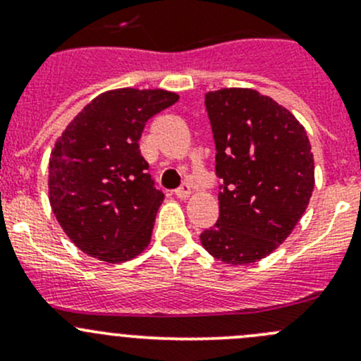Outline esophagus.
Listing matches in <instances>:
<instances>
[{"label":"esophagus","instance_id":"esophagus-1","mask_svg":"<svg viewBox=\"0 0 361 361\" xmlns=\"http://www.w3.org/2000/svg\"><path fill=\"white\" fill-rule=\"evenodd\" d=\"M190 194H192V190H190V185L188 183H183L176 192H174V195H176L178 199H188L190 197Z\"/></svg>","mask_w":361,"mask_h":361}]
</instances>
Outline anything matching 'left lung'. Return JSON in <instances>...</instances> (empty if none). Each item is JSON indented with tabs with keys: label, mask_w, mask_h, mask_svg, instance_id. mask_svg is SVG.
Segmentation results:
<instances>
[{
	"label": "left lung",
	"mask_w": 361,
	"mask_h": 361,
	"mask_svg": "<svg viewBox=\"0 0 361 361\" xmlns=\"http://www.w3.org/2000/svg\"><path fill=\"white\" fill-rule=\"evenodd\" d=\"M206 110L224 180L204 250L224 264L262 260L292 234L314 190L307 133L292 111L253 89L211 90Z\"/></svg>",
	"instance_id": "1"
}]
</instances>
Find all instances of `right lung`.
<instances>
[{
	"label": "right lung",
	"instance_id": "1",
	"mask_svg": "<svg viewBox=\"0 0 361 361\" xmlns=\"http://www.w3.org/2000/svg\"><path fill=\"white\" fill-rule=\"evenodd\" d=\"M180 99L164 89H113L94 97L57 137L49 160V201L73 245L122 264L150 245L164 201L141 157L148 118Z\"/></svg>",
	"mask_w": 361,
	"mask_h": 361
}]
</instances>
